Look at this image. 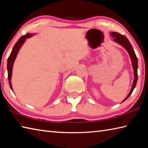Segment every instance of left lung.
I'll use <instances>...</instances> for the list:
<instances>
[{"label": "left lung", "mask_w": 148, "mask_h": 148, "mask_svg": "<svg viewBox=\"0 0 148 148\" xmlns=\"http://www.w3.org/2000/svg\"><path fill=\"white\" fill-rule=\"evenodd\" d=\"M110 34H111V36L112 38H114L113 41L122 46V47H123L124 49H125L127 51V52L128 53V54L130 55V59H131V61H132L133 70H134V82H133L132 88H131V90H130L129 94H128V95H127L126 97L122 101V102H121V103H123V102H124V101H125L130 97V95L132 94V92L134 91V90L136 86V85H137V79H138V74H137L138 60H137V56H136V54L135 53L134 49H133L132 46L131 45V43H130L129 40L125 36L122 35V34L118 33H117V32H111Z\"/></svg>", "instance_id": "left-lung-1"}]
</instances>
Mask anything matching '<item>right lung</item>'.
<instances>
[{
    "label": "right lung",
    "mask_w": 148,
    "mask_h": 148,
    "mask_svg": "<svg viewBox=\"0 0 148 148\" xmlns=\"http://www.w3.org/2000/svg\"><path fill=\"white\" fill-rule=\"evenodd\" d=\"M34 34H32V33H28L25 35L20 37L19 40L17 41V42L14 44V47L12 49V51L9 56L8 59V62H7V70H8V80H9V84H10V88L13 90L12 88V85H11V77H12V72H13V66L14 62V60H15L17 54H18V52L20 51V48L22 47V46L24 44V42L27 38H31L33 36Z\"/></svg>",
    "instance_id": "obj_1"
}]
</instances>
